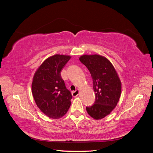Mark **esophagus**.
<instances>
[{
    "mask_svg": "<svg viewBox=\"0 0 153 153\" xmlns=\"http://www.w3.org/2000/svg\"><path fill=\"white\" fill-rule=\"evenodd\" d=\"M79 92H80V91L78 89L76 90L75 91H73L72 92V96L73 97H76L78 94H79Z\"/></svg>",
    "mask_w": 153,
    "mask_h": 153,
    "instance_id": "1",
    "label": "esophagus"
}]
</instances>
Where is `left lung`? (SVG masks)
I'll list each match as a JSON object with an SVG mask.
<instances>
[{
  "mask_svg": "<svg viewBox=\"0 0 153 153\" xmlns=\"http://www.w3.org/2000/svg\"><path fill=\"white\" fill-rule=\"evenodd\" d=\"M79 60L89 69L96 95L94 104L86 107L87 112L94 119H102L117 106L121 94V82L112 64L105 57L83 55Z\"/></svg>",
  "mask_w": 153,
  "mask_h": 153,
  "instance_id": "left-lung-1",
  "label": "left lung"
}]
</instances>
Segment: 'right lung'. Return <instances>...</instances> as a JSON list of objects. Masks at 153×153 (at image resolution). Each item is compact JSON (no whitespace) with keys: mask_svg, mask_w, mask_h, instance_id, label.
<instances>
[{"mask_svg":"<svg viewBox=\"0 0 153 153\" xmlns=\"http://www.w3.org/2000/svg\"><path fill=\"white\" fill-rule=\"evenodd\" d=\"M56 54L45 59L32 78V93L40 110L51 119L65 115L71 106L72 96L61 76L62 68L71 59Z\"/></svg>","mask_w":153,"mask_h":153,"instance_id":"right-lung-1","label":"right lung"}]
</instances>
